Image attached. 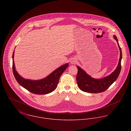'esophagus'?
I'll list each match as a JSON object with an SVG mask.
<instances>
[{"instance_id": "esophagus-1", "label": "esophagus", "mask_w": 131, "mask_h": 131, "mask_svg": "<svg viewBox=\"0 0 131 131\" xmlns=\"http://www.w3.org/2000/svg\"><path fill=\"white\" fill-rule=\"evenodd\" d=\"M71 63H72V64H75V63H76V61H75V59H73L72 60H71Z\"/></svg>"}]
</instances>
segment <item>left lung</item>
I'll use <instances>...</instances> for the list:
<instances>
[{"label": "left lung", "instance_id": "1", "mask_svg": "<svg viewBox=\"0 0 131 131\" xmlns=\"http://www.w3.org/2000/svg\"><path fill=\"white\" fill-rule=\"evenodd\" d=\"M113 38L117 42L120 53L118 64L116 68L111 75L105 78L95 79L88 75L80 67L77 66L78 71L76 79L78 87L82 91L88 93H101L106 90L117 80L121 69V61L122 55L117 38L115 35H114Z\"/></svg>", "mask_w": 131, "mask_h": 131}]
</instances>
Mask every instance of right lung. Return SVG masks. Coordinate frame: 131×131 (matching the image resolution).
<instances>
[{
	"instance_id": "1",
	"label": "right lung",
	"mask_w": 131,
	"mask_h": 131,
	"mask_svg": "<svg viewBox=\"0 0 131 131\" xmlns=\"http://www.w3.org/2000/svg\"><path fill=\"white\" fill-rule=\"evenodd\" d=\"M14 50L12 55L13 72L14 77L19 85L32 93L42 95L50 93L54 91L57 86L61 75L68 67V63L61 66L46 78L40 80L25 79L19 75L16 70L14 61Z\"/></svg>"
}]
</instances>
